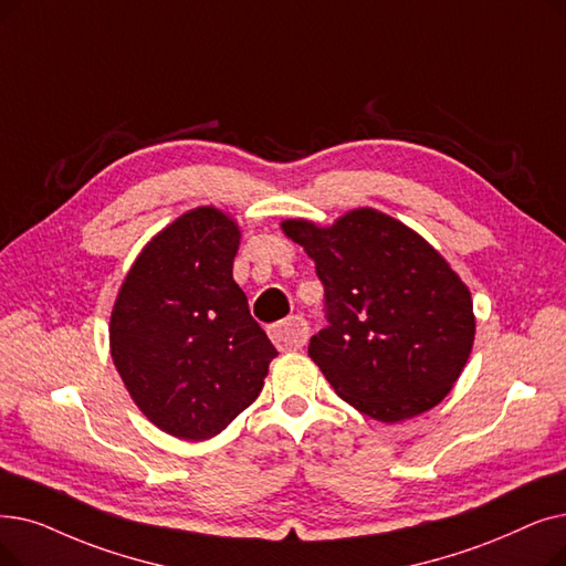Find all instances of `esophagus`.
Returning <instances> with one entry per match:
<instances>
[{
  "mask_svg": "<svg viewBox=\"0 0 566 566\" xmlns=\"http://www.w3.org/2000/svg\"><path fill=\"white\" fill-rule=\"evenodd\" d=\"M307 335H310V328H307V322L296 314V316H286L282 318L280 324H275L273 328H270V339L275 342V347L280 352H296L301 349L303 344L307 342Z\"/></svg>",
  "mask_w": 566,
  "mask_h": 566,
  "instance_id": "esophagus-1",
  "label": "esophagus"
}]
</instances>
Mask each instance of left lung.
<instances>
[{"label": "left lung", "instance_id": "1", "mask_svg": "<svg viewBox=\"0 0 566 566\" xmlns=\"http://www.w3.org/2000/svg\"><path fill=\"white\" fill-rule=\"evenodd\" d=\"M324 284L328 326L307 354L342 400L384 423L419 416L458 381L474 344L470 289L398 219L352 210L328 229L289 219Z\"/></svg>", "mask_w": 566, "mask_h": 566}]
</instances>
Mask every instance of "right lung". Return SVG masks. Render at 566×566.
<instances>
[{"instance_id": "add662e5", "label": "right lung", "mask_w": 566, "mask_h": 566, "mask_svg": "<svg viewBox=\"0 0 566 566\" xmlns=\"http://www.w3.org/2000/svg\"><path fill=\"white\" fill-rule=\"evenodd\" d=\"M240 231L214 208L178 217L145 244L111 314V356L159 430L201 441L263 388L273 342L233 280Z\"/></svg>"}]
</instances>
